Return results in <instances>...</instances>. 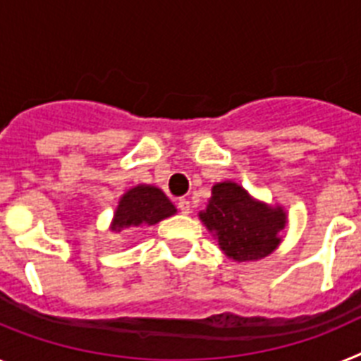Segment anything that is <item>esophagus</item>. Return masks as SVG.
Listing matches in <instances>:
<instances>
[{
    "instance_id": "1",
    "label": "esophagus",
    "mask_w": 361,
    "mask_h": 361,
    "mask_svg": "<svg viewBox=\"0 0 361 361\" xmlns=\"http://www.w3.org/2000/svg\"><path fill=\"white\" fill-rule=\"evenodd\" d=\"M178 209H180L183 214H189L190 213V202L185 198H180L178 200Z\"/></svg>"
}]
</instances>
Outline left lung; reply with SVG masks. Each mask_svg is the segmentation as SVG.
<instances>
[{
    "instance_id": "left-lung-1",
    "label": "left lung",
    "mask_w": 361,
    "mask_h": 361,
    "mask_svg": "<svg viewBox=\"0 0 361 361\" xmlns=\"http://www.w3.org/2000/svg\"><path fill=\"white\" fill-rule=\"evenodd\" d=\"M200 220L218 238V246L229 259L246 262L274 253L286 227L281 205H268L250 196L235 181L213 185L207 209Z\"/></svg>"
}]
</instances>
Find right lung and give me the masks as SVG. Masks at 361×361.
<instances>
[{
  "instance_id": "1",
  "label": "right lung",
  "mask_w": 361,
  "mask_h": 361,
  "mask_svg": "<svg viewBox=\"0 0 361 361\" xmlns=\"http://www.w3.org/2000/svg\"><path fill=\"white\" fill-rule=\"evenodd\" d=\"M174 213L176 207L161 189L154 185H137L121 196L119 205L114 213L111 231H121L126 227L154 226Z\"/></svg>"
}]
</instances>
